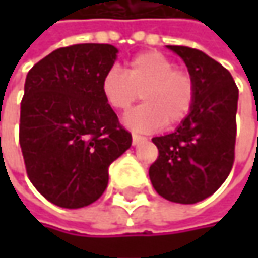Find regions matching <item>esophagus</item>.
I'll return each mask as SVG.
<instances>
[{
    "label": "esophagus",
    "instance_id": "1",
    "mask_svg": "<svg viewBox=\"0 0 258 258\" xmlns=\"http://www.w3.org/2000/svg\"><path fill=\"white\" fill-rule=\"evenodd\" d=\"M143 140H146V137H143V136H140V134L133 133V145H139V143H140V142H143Z\"/></svg>",
    "mask_w": 258,
    "mask_h": 258
}]
</instances>
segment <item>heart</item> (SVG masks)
<instances>
[{"label": "heart", "instance_id": "1", "mask_svg": "<svg viewBox=\"0 0 258 258\" xmlns=\"http://www.w3.org/2000/svg\"><path fill=\"white\" fill-rule=\"evenodd\" d=\"M106 103L119 112L128 110L143 98L140 107L125 116V124L137 131H154L166 122H182L192 110L196 83L186 70L160 52H145L134 56L125 72L112 67L101 80Z\"/></svg>", "mask_w": 258, "mask_h": 258}]
</instances>
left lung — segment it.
Segmentation results:
<instances>
[{"label":"left lung","mask_w":258,"mask_h":258,"mask_svg":"<svg viewBox=\"0 0 258 258\" xmlns=\"http://www.w3.org/2000/svg\"><path fill=\"white\" fill-rule=\"evenodd\" d=\"M167 47L194 79L196 101L173 133L152 139L158 158L149 167V178L166 200L191 205L212 196L232 170L239 89L230 72L202 50Z\"/></svg>","instance_id":"1"}]
</instances>
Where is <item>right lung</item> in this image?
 Masks as SVG:
<instances>
[{
	"label": "right lung",
	"mask_w": 258,
	"mask_h": 258,
	"mask_svg": "<svg viewBox=\"0 0 258 258\" xmlns=\"http://www.w3.org/2000/svg\"><path fill=\"white\" fill-rule=\"evenodd\" d=\"M116 53L98 43L59 47L26 75L19 124L26 175L56 206L78 209L98 200L109 166L131 146L101 92Z\"/></svg>",
	"instance_id": "right-lung-1"
}]
</instances>
